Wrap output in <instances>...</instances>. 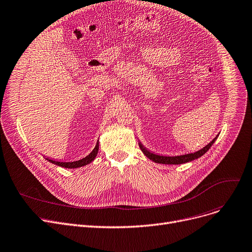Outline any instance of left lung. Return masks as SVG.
<instances>
[{"mask_svg": "<svg viewBox=\"0 0 252 252\" xmlns=\"http://www.w3.org/2000/svg\"><path fill=\"white\" fill-rule=\"evenodd\" d=\"M218 135L210 142L209 144H207L205 147H203L202 149L192 152V153H185V155H181V156H174V157H169V156H160L158 155V153L151 152L150 150H148L143 144L139 142V147L142 150V152L144 155L151 159L152 161L158 162V163H165V165H181V163H185V162H189L193 159H196L201 158L202 156H204L205 153L210 149V147L213 145L214 142L216 141Z\"/></svg>", "mask_w": 252, "mask_h": 252, "instance_id": "left-lung-1", "label": "left lung"}]
</instances>
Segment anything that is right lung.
Returning <instances> with one entry per match:
<instances>
[{
	"label": "right lung",
	"mask_w": 252,
	"mask_h": 252,
	"mask_svg": "<svg viewBox=\"0 0 252 252\" xmlns=\"http://www.w3.org/2000/svg\"><path fill=\"white\" fill-rule=\"evenodd\" d=\"M97 152H99V140H97L94 150L90 153V155L86 156L85 158H83L81 159L75 160V161H59V160L49 158H46L45 159H47L48 161L52 162L53 165H57L59 167L67 168V169H76V168H80V167H83V166H86V165H89V163H91L95 158Z\"/></svg>",
	"instance_id": "right-lung-1"
}]
</instances>
